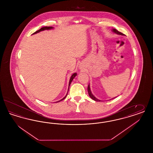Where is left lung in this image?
Segmentation results:
<instances>
[{
    "label": "left lung",
    "instance_id": "obj_1",
    "mask_svg": "<svg viewBox=\"0 0 153 153\" xmlns=\"http://www.w3.org/2000/svg\"><path fill=\"white\" fill-rule=\"evenodd\" d=\"M112 31L114 33H115V34H118V35L124 36V34L122 33H120V32H119V31H117V30L115 29H113L112 30ZM88 92L89 96H90V97H91L92 99H93L94 100L96 101V102H100V101H101L100 100H99L98 99H97V98L95 97V96L92 94V92H91V88H90V85H89H89H88ZM115 97H114V98H115ZM114 98H112V99H114Z\"/></svg>",
    "mask_w": 153,
    "mask_h": 153
}]
</instances>
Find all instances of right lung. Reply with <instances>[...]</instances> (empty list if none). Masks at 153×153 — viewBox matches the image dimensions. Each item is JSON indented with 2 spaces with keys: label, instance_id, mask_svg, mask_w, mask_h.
Segmentation results:
<instances>
[{
  "label": "right lung",
  "instance_id": "right-lung-1",
  "mask_svg": "<svg viewBox=\"0 0 153 153\" xmlns=\"http://www.w3.org/2000/svg\"><path fill=\"white\" fill-rule=\"evenodd\" d=\"M53 29V27H51V26H49V27H48V26H46V27H42L41 29H40L39 30H37L36 31L35 33H34L33 34H36V33H39V32H41V31H44V30H51ZM77 76V73H74L71 76V79H70V80H69V87H68V91H69V86H70V85H71V82H72V81H73V79L76 77ZM68 92H67V94H66V95L64 97H63L61 100H59L58 101V102H59L60 101H62V100H64L65 99L66 97V96L68 95Z\"/></svg>",
  "mask_w": 153,
  "mask_h": 153
}]
</instances>
